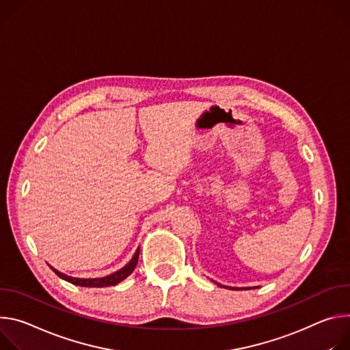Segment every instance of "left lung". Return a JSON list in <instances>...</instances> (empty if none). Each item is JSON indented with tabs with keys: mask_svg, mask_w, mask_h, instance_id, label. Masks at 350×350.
<instances>
[{
	"mask_svg": "<svg viewBox=\"0 0 350 350\" xmlns=\"http://www.w3.org/2000/svg\"><path fill=\"white\" fill-rule=\"evenodd\" d=\"M214 284H217L219 288H226V289H232V291H247V289H256V288H258V286H253V288H234V286H225V285H221V284H218V282H215V281H214Z\"/></svg>",
	"mask_w": 350,
	"mask_h": 350,
	"instance_id": "1",
	"label": "left lung"
}]
</instances>
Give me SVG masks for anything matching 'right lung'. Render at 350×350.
<instances>
[{"instance_id":"obj_1","label":"right lung","mask_w":350,"mask_h":350,"mask_svg":"<svg viewBox=\"0 0 350 350\" xmlns=\"http://www.w3.org/2000/svg\"><path fill=\"white\" fill-rule=\"evenodd\" d=\"M139 254H140V247H137V250L135 252L133 257L131 258V261L124 265L121 269L115 271V273L107 275V277H103V278H75V277H70V275H66L64 273H61V271L55 269L54 267L50 265V268L54 271V273L61 278V280H65L73 285H77V286H86V288H104V286H113V285H118L120 282H122L125 278H128L132 273L133 269L136 268V264H137V260H139Z\"/></svg>"}]
</instances>
